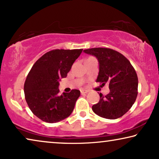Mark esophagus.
<instances>
[{"label": "esophagus", "mask_w": 159, "mask_h": 159, "mask_svg": "<svg viewBox=\"0 0 159 159\" xmlns=\"http://www.w3.org/2000/svg\"><path fill=\"white\" fill-rule=\"evenodd\" d=\"M80 92H81L82 95H84V94H86V93H88V91L87 90H82L81 91H80Z\"/></svg>", "instance_id": "esophagus-1"}]
</instances>
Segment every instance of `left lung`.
Segmentation results:
<instances>
[{
	"instance_id": "obj_1",
	"label": "left lung",
	"mask_w": 159,
	"mask_h": 159,
	"mask_svg": "<svg viewBox=\"0 0 159 159\" xmlns=\"http://www.w3.org/2000/svg\"><path fill=\"white\" fill-rule=\"evenodd\" d=\"M95 56L99 62L97 82L109 84L110 93L92 106L95 114L103 118L116 119L122 116L133 105L138 96V79L129 61L119 52L107 48H94L83 51Z\"/></svg>"
}]
</instances>
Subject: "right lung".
<instances>
[{"mask_svg": "<svg viewBox=\"0 0 159 159\" xmlns=\"http://www.w3.org/2000/svg\"><path fill=\"white\" fill-rule=\"evenodd\" d=\"M83 49H56L34 63L26 78L24 91L27 105L41 120L56 123L72 113L80 91L59 95L58 81L67 76Z\"/></svg>", "mask_w": 159, "mask_h": 159, "instance_id": "obj_1", "label": "right lung"}]
</instances>
